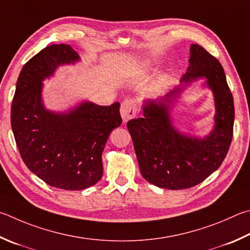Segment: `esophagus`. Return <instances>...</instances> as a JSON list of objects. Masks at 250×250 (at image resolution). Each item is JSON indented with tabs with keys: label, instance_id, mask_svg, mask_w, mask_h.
<instances>
[{
	"label": "esophagus",
	"instance_id": "obj_1",
	"mask_svg": "<svg viewBox=\"0 0 250 250\" xmlns=\"http://www.w3.org/2000/svg\"><path fill=\"white\" fill-rule=\"evenodd\" d=\"M137 102L134 99H126L124 103L121 104V108H120V113L122 117V120L124 122H128L129 120L133 119L137 115Z\"/></svg>",
	"mask_w": 250,
	"mask_h": 250
}]
</instances>
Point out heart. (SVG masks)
I'll use <instances>...</instances> for the list:
<instances>
[{
	"label": "heart",
	"instance_id": "1",
	"mask_svg": "<svg viewBox=\"0 0 250 250\" xmlns=\"http://www.w3.org/2000/svg\"><path fill=\"white\" fill-rule=\"evenodd\" d=\"M148 66H149V63L148 62L141 63V67H142V69H148Z\"/></svg>",
	"mask_w": 250,
	"mask_h": 250
}]
</instances>
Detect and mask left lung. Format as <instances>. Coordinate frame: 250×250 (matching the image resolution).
I'll return each mask as SVG.
<instances>
[{
  "mask_svg": "<svg viewBox=\"0 0 250 250\" xmlns=\"http://www.w3.org/2000/svg\"><path fill=\"white\" fill-rule=\"evenodd\" d=\"M204 78L216 113L212 130L199 137L177 129L172 113L186 89ZM143 117L126 126L132 137L141 174L163 189L193 187L214 172L224 161L233 139L234 101L223 66L199 44L190 46L189 66L180 84L156 98H144Z\"/></svg>",
  "mask_w": 250,
  "mask_h": 250,
  "instance_id": "left-lung-1",
  "label": "left lung"
}]
</instances>
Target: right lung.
<instances>
[{
    "label": "right lung",
    "instance_id": "right-lung-1",
    "mask_svg": "<svg viewBox=\"0 0 250 250\" xmlns=\"http://www.w3.org/2000/svg\"><path fill=\"white\" fill-rule=\"evenodd\" d=\"M81 57L69 44H51L22 66L11 110L12 130L22 161L44 183L83 190L103 176L102 155L109 134L121 125L120 104L99 106L83 99L67 109H48L43 81Z\"/></svg>",
    "mask_w": 250,
    "mask_h": 250
}]
</instances>
